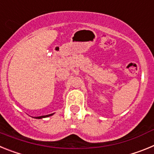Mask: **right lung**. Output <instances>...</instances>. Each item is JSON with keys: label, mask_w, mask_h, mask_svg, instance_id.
<instances>
[{"label": "right lung", "mask_w": 154, "mask_h": 154, "mask_svg": "<svg viewBox=\"0 0 154 154\" xmlns=\"http://www.w3.org/2000/svg\"><path fill=\"white\" fill-rule=\"evenodd\" d=\"M54 113H51V114H49V115H46V116H37V117H35V119H42V118H46V117H48V116H52Z\"/></svg>", "instance_id": "obj_1"}]
</instances>
